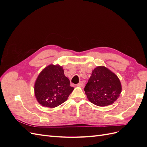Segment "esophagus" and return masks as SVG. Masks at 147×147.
Instances as JSON below:
<instances>
[{
	"mask_svg": "<svg viewBox=\"0 0 147 147\" xmlns=\"http://www.w3.org/2000/svg\"><path fill=\"white\" fill-rule=\"evenodd\" d=\"M84 86V83L83 82H79L78 84H77V86H79V87H83Z\"/></svg>",
	"mask_w": 147,
	"mask_h": 147,
	"instance_id": "34e87169",
	"label": "esophagus"
}]
</instances>
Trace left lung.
Masks as SVG:
<instances>
[{"label":"left lung","instance_id":"left-lung-1","mask_svg":"<svg viewBox=\"0 0 147 147\" xmlns=\"http://www.w3.org/2000/svg\"><path fill=\"white\" fill-rule=\"evenodd\" d=\"M121 84L118 77L104 66L97 67L84 90L88 100L97 106L112 104L121 92Z\"/></svg>","mask_w":147,"mask_h":147}]
</instances>
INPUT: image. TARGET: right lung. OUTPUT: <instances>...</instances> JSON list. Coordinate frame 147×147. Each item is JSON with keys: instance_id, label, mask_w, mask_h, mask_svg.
I'll return each instance as SVG.
<instances>
[{"instance_id": "add662e5", "label": "right lung", "mask_w": 147, "mask_h": 147, "mask_svg": "<svg viewBox=\"0 0 147 147\" xmlns=\"http://www.w3.org/2000/svg\"><path fill=\"white\" fill-rule=\"evenodd\" d=\"M74 88L64 73L63 67L51 64L38 75L34 86L35 96L40 104L54 108L64 103Z\"/></svg>"}]
</instances>
